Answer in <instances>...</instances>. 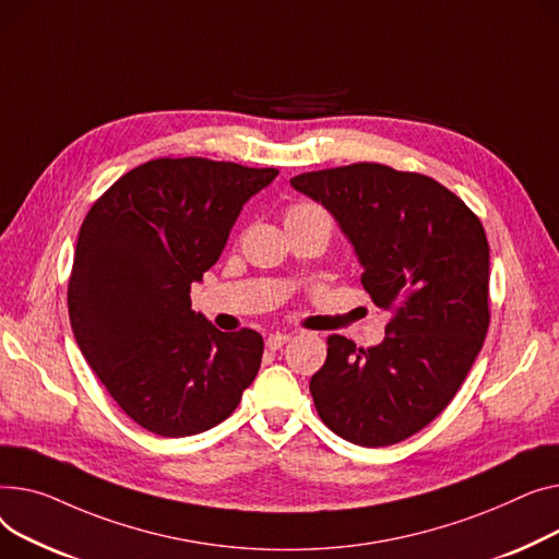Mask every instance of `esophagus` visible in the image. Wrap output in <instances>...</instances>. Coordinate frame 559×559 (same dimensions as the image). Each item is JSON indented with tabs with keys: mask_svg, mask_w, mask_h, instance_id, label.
<instances>
[{
	"mask_svg": "<svg viewBox=\"0 0 559 559\" xmlns=\"http://www.w3.org/2000/svg\"><path fill=\"white\" fill-rule=\"evenodd\" d=\"M288 341H290V334H280V332H277V334H271V336L266 338V347H269V349H280V347H284Z\"/></svg>",
	"mask_w": 559,
	"mask_h": 559,
	"instance_id": "obj_1",
	"label": "esophagus"
}]
</instances>
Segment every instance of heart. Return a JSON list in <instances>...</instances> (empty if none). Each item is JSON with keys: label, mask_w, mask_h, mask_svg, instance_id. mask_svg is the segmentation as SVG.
I'll use <instances>...</instances> for the list:
<instances>
[{"label": "heart", "mask_w": 559, "mask_h": 559, "mask_svg": "<svg viewBox=\"0 0 559 559\" xmlns=\"http://www.w3.org/2000/svg\"><path fill=\"white\" fill-rule=\"evenodd\" d=\"M288 214H309V216H320L322 221L330 223V218H326V214H324L320 207H316V205H295Z\"/></svg>", "instance_id": "obj_1"}]
</instances>
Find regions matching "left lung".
Segmentation results:
<instances>
[{"label": "left lung", "mask_w": 559, "mask_h": 559, "mask_svg": "<svg viewBox=\"0 0 559 559\" xmlns=\"http://www.w3.org/2000/svg\"><path fill=\"white\" fill-rule=\"evenodd\" d=\"M334 216L360 284L390 309L370 349L332 334L309 390L320 419L358 447L397 444L433 421L463 385L489 326V246L476 214L429 176L383 164L295 176Z\"/></svg>", "instance_id": "obj_1"}]
</instances>
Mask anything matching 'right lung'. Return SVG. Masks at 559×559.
Instances as JSON below:
<instances>
[{
	"label": "right lung",
	"instance_id": "add662e5",
	"mask_svg": "<svg viewBox=\"0 0 559 559\" xmlns=\"http://www.w3.org/2000/svg\"><path fill=\"white\" fill-rule=\"evenodd\" d=\"M277 169L159 157L121 176L87 212L68 307L76 343L119 408L187 438L221 424L254 381L264 338L225 334L191 309L243 205Z\"/></svg>",
	"mask_w": 559,
	"mask_h": 559
}]
</instances>
